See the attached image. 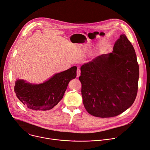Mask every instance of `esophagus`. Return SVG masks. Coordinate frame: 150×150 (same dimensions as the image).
Listing matches in <instances>:
<instances>
[{"instance_id":"34e87169","label":"esophagus","mask_w":150,"mask_h":150,"mask_svg":"<svg viewBox=\"0 0 150 150\" xmlns=\"http://www.w3.org/2000/svg\"><path fill=\"white\" fill-rule=\"evenodd\" d=\"M80 73H81V71L80 69H77L76 70V76L77 77H79L80 75Z\"/></svg>"}]
</instances>
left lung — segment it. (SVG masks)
Wrapping results in <instances>:
<instances>
[{"mask_svg":"<svg viewBox=\"0 0 150 150\" xmlns=\"http://www.w3.org/2000/svg\"><path fill=\"white\" fill-rule=\"evenodd\" d=\"M139 68L134 49L120 35L113 52L103 54L81 67L79 80L84 108L95 117H115L135 101Z\"/></svg>","mask_w":150,"mask_h":150,"instance_id":"obj_1","label":"left lung"}]
</instances>
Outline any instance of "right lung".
Here are the masks:
<instances>
[{
  "mask_svg": "<svg viewBox=\"0 0 150 150\" xmlns=\"http://www.w3.org/2000/svg\"><path fill=\"white\" fill-rule=\"evenodd\" d=\"M76 69L74 66L55 74L48 81L39 84L17 80L14 92L18 99L30 109L38 111L50 110L62 98L69 81L76 76Z\"/></svg>",
  "mask_w": 150,
  "mask_h": 150,
  "instance_id": "obj_1",
  "label": "right lung"
}]
</instances>
